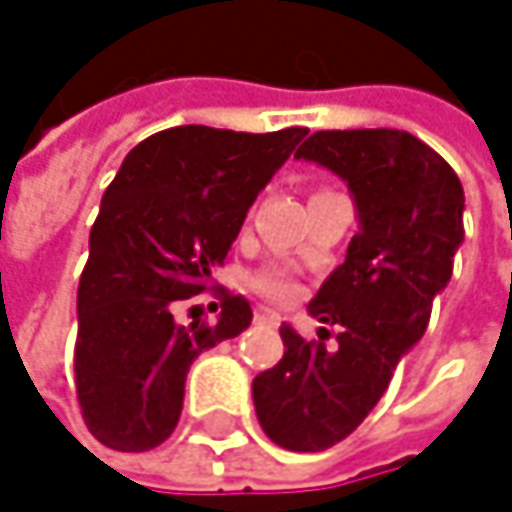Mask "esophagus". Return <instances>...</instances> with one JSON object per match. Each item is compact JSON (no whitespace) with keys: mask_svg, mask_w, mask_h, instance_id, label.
<instances>
[{"mask_svg":"<svg viewBox=\"0 0 512 512\" xmlns=\"http://www.w3.org/2000/svg\"><path fill=\"white\" fill-rule=\"evenodd\" d=\"M255 323H260V326H278L281 314H275L272 308H255Z\"/></svg>","mask_w":512,"mask_h":512,"instance_id":"obj_1","label":"esophagus"}]
</instances>
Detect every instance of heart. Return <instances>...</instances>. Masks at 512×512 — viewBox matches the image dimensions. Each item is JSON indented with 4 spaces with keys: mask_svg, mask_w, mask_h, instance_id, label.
Here are the masks:
<instances>
[{
    "mask_svg": "<svg viewBox=\"0 0 512 512\" xmlns=\"http://www.w3.org/2000/svg\"><path fill=\"white\" fill-rule=\"evenodd\" d=\"M252 287H255L260 296L275 299V302H290L299 293L296 284L290 281V275H284L281 269H263V272H257L255 278H252Z\"/></svg>",
    "mask_w": 512,
    "mask_h": 512,
    "instance_id": "1",
    "label": "heart"
}]
</instances>
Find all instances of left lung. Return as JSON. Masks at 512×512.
<instances>
[{"label":"left lung","mask_w":512,"mask_h":512,"mask_svg":"<svg viewBox=\"0 0 512 512\" xmlns=\"http://www.w3.org/2000/svg\"><path fill=\"white\" fill-rule=\"evenodd\" d=\"M347 180L358 234L308 311L341 326L338 344L281 326L284 356L252 382L263 433L299 454L347 439L385 394L397 361L424 335L462 237L460 177L403 130H320L299 151Z\"/></svg>","instance_id":"8db88e82"}]
</instances>
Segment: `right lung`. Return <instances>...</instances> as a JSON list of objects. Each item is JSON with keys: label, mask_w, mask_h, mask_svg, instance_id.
Returning a JSON list of instances; mask_svg holds the SVG:
<instances>
[{"label": "right lung", "mask_w": 512, "mask_h": 512, "mask_svg": "<svg viewBox=\"0 0 512 512\" xmlns=\"http://www.w3.org/2000/svg\"><path fill=\"white\" fill-rule=\"evenodd\" d=\"M305 127L234 133L201 124L139 142L109 183L76 293V397L85 427L112 451L162 445L183 409L189 364L252 323L243 296L219 290L216 323L180 326L183 299L207 290L257 192Z\"/></svg>", "instance_id": "1"}]
</instances>
